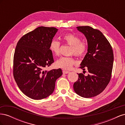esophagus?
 <instances>
[{
  "mask_svg": "<svg viewBox=\"0 0 125 125\" xmlns=\"http://www.w3.org/2000/svg\"><path fill=\"white\" fill-rule=\"evenodd\" d=\"M62 73H63V74H67V73H69V71L63 70H62Z\"/></svg>",
  "mask_w": 125,
  "mask_h": 125,
  "instance_id": "obj_1",
  "label": "esophagus"
}]
</instances>
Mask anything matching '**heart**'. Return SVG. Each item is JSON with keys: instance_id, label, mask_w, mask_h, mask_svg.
Wrapping results in <instances>:
<instances>
[{"instance_id": "b5f03b06", "label": "heart", "mask_w": 125, "mask_h": 125, "mask_svg": "<svg viewBox=\"0 0 125 125\" xmlns=\"http://www.w3.org/2000/svg\"><path fill=\"white\" fill-rule=\"evenodd\" d=\"M64 43L70 45V54H74L75 56L81 57L83 56L88 50V44L84 41H81L78 36L72 33H67L62 37ZM60 43L57 40H53L50 45L51 51L56 56L60 55ZM75 61L73 56L62 57L55 62L56 66L65 70H69L74 64Z\"/></svg>"}]
</instances>
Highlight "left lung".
I'll use <instances>...</instances> for the list:
<instances>
[{
    "instance_id": "obj_1",
    "label": "left lung",
    "mask_w": 125,
    "mask_h": 125,
    "mask_svg": "<svg viewBox=\"0 0 125 125\" xmlns=\"http://www.w3.org/2000/svg\"><path fill=\"white\" fill-rule=\"evenodd\" d=\"M77 30L86 37L88 52L81 63L80 68L88 69L85 76L79 73L73 89L78 95L85 98L95 96L102 92L111 80L114 62L112 47L99 30L89 26H77Z\"/></svg>"
}]
</instances>
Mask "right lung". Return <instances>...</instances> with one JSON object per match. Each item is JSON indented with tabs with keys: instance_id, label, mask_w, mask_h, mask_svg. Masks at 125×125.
Listing matches in <instances>:
<instances>
[{
	"instance_id": "1",
	"label": "right lung",
	"mask_w": 125,
	"mask_h": 125,
	"mask_svg": "<svg viewBox=\"0 0 125 125\" xmlns=\"http://www.w3.org/2000/svg\"><path fill=\"white\" fill-rule=\"evenodd\" d=\"M58 29L40 26L18 41L13 56V73L19 88L25 95L42 100L54 92L62 69L44 70L54 62L50 45Z\"/></svg>"
}]
</instances>
